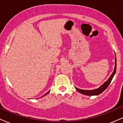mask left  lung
<instances>
[{
  "label": "left lung",
  "instance_id": "1",
  "mask_svg": "<svg viewBox=\"0 0 123 123\" xmlns=\"http://www.w3.org/2000/svg\"><path fill=\"white\" fill-rule=\"evenodd\" d=\"M116 71V58L115 59V69H114L113 72L112 74H111V76H110V77L109 78V79L107 80L105 83L102 84V86L100 87H99L98 88L95 89V90H81V89H79L77 88H76L77 91H78L79 92L81 93V94H84V95H98L99 94H100L101 93H102L103 91H104L107 88V87H108L109 84L111 83L113 77L114 75L115 74Z\"/></svg>",
  "mask_w": 123,
  "mask_h": 123
}]
</instances>
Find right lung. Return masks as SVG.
I'll return each mask as SVG.
<instances>
[{"mask_svg":"<svg viewBox=\"0 0 123 123\" xmlns=\"http://www.w3.org/2000/svg\"><path fill=\"white\" fill-rule=\"evenodd\" d=\"M49 92H47V93H46V94H44V95H43V96H44V95H47V94H48V93H49Z\"/></svg>","mask_w":123,"mask_h":123,"instance_id":"right-lung-1","label":"right lung"}]
</instances>
